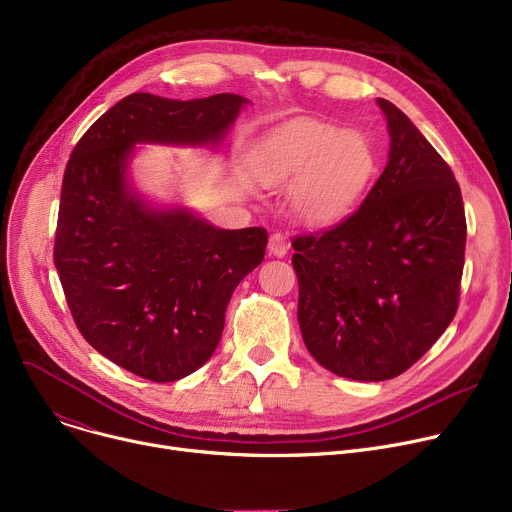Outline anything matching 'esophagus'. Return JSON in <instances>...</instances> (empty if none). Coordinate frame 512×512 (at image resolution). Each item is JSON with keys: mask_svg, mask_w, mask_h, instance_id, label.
Returning <instances> with one entry per match:
<instances>
[{"mask_svg": "<svg viewBox=\"0 0 512 512\" xmlns=\"http://www.w3.org/2000/svg\"><path fill=\"white\" fill-rule=\"evenodd\" d=\"M267 249H269V255H274V257H284V255L288 253V241H286V238H284L282 234H278V232H276V234H271Z\"/></svg>", "mask_w": 512, "mask_h": 512, "instance_id": "34e87169", "label": "esophagus"}]
</instances>
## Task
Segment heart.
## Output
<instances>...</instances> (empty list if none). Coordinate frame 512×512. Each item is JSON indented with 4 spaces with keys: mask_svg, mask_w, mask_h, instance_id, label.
<instances>
[{
    "mask_svg": "<svg viewBox=\"0 0 512 512\" xmlns=\"http://www.w3.org/2000/svg\"><path fill=\"white\" fill-rule=\"evenodd\" d=\"M374 173V152L358 131L315 119H294L271 131L255 154L265 187H288L294 214L311 226L344 218Z\"/></svg>",
    "mask_w": 512,
    "mask_h": 512,
    "instance_id": "1",
    "label": "heart"
}]
</instances>
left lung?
<instances>
[{
  "label": "left lung",
  "instance_id": "8db88e82",
  "mask_svg": "<svg viewBox=\"0 0 512 512\" xmlns=\"http://www.w3.org/2000/svg\"><path fill=\"white\" fill-rule=\"evenodd\" d=\"M377 105L391 138L383 175L344 222L292 241L306 350L366 383L405 372L449 327L467 238L451 166L393 102Z\"/></svg>",
  "mask_w": 512,
  "mask_h": 512
}]
</instances>
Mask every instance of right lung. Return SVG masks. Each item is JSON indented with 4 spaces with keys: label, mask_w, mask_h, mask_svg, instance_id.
<instances>
[{
    "label": "right lung",
    "mask_w": 512,
    "mask_h": 512,
    "mask_svg": "<svg viewBox=\"0 0 512 512\" xmlns=\"http://www.w3.org/2000/svg\"><path fill=\"white\" fill-rule=\"evenodd\" d=\"M245 105L230 92L129 94L65 166L53 259L67 306L98 354L142 379L173 383L212 358L267 230L216 228L189 208L154 206L129 179L135 144L220 150Z\"/></svg>",
    "instance_id": "obj_1"
}]
</instances>
